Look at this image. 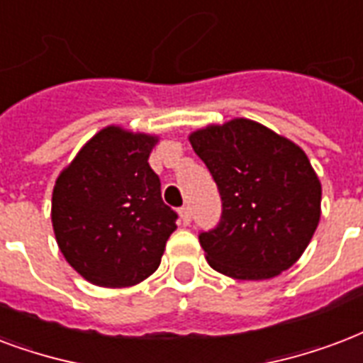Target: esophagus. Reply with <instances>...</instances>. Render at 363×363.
<instances>
[{"label": "esophagus", "instance_id": "34e87169", "mask_svg": "<svg viewBox=\"0 0 363 363\" xmlns=\"http://www.w3.org/2000/svg\"><path fill=\"white\" fill-rule=\"evenodd\" d=\"M179 215H181L182 225H190V220H192V209H190V206H182L179 209Z\"/></svg>", "mask_w": 363, "mask_h": 363}]
</instances>
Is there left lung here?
<instances>
[{
	"instance_id": "obj_1",
	"label": "left lung",
	"mask_w": 363,
	"mask_h": 363,
	"mask_svg": "<svg viewBox=\"0 0 363 363\" xmlns=\"http://www.w3.org/2000/svg\"><path fill=\"white\" fill-rule=\"evenodd\" d=\"M217 182L223 213L200 232L209 267L236 280H268L298 261L320 223L322 184L289 138L232 120L190 135Z\"/></svg>"
}]
</instances>
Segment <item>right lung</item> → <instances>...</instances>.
Here are the masks:
<instances>
[{
    "instance_id": "right-lung-1",
    "label": "right lung",
    "mask_w": 363,
    "mask_h": 363,
    "mask_svg": "<svg viewBox=\"0 0 363 363\" xmlns=\"http://www.w3.org/2000/svg\"><path fill=\"white\" fill-rule=\"evenodd\" d=\"M157 137L110 125L91 138L52 188L55 238L70 267L101 287H129L162 262L177 213L162 200L148 157Z\"/></svg>"
}]
</instances>
